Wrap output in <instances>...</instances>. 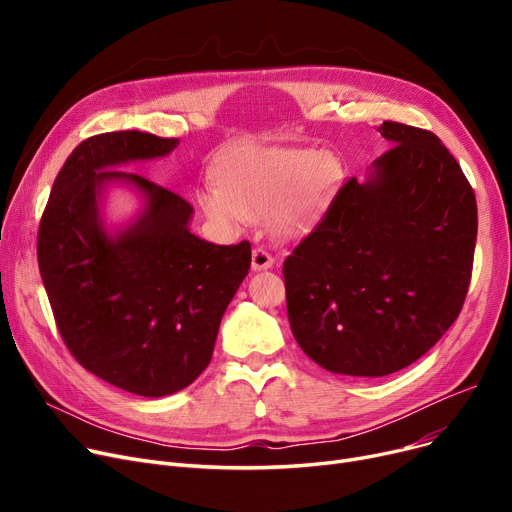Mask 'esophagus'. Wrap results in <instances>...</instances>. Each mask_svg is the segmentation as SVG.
I'll return each mask as SVG.
<instances>
[{
  "mask_svg": "<svg viewBox=\"0 0 512 512\" xmlns=\"http://www.w3.org/2000/svg\"><path fill=\"white\" fill-rule=\"evenodd\" d=\"M251 265L255 272H261V270H270V267L274 265V255L263 249V247H255L253 249V257H251Z\"/></svg>",
  "mask_w": 512,
  "mask_h": 512,
  "instance_id": "obj_1",
  "label": "esophagus"
}]
</instances>
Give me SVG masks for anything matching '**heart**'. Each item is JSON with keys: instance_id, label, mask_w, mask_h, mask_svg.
<instances>
[{"instance_id": "heart-1", "label": "heart", "mask_w": 512, "mask_h": 512, "mask_svg": "<svg viewBox=\"0 0 512 512\" xmlns=\"http://www.w3.org/2000/svg\"><path fill=\"white\" fill-rule=\"evenodd\" d=\"M340 178L332 153L240 145L220 161L218 182L203 184L199 203L224 228L272 218L286 232H301L326 211Z\"/></svg>"}]
</instances>
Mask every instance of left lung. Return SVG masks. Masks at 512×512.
I'll use <instances>...</instances> for the list:
<instances>
[{
  "mask_svg": "<svg viewBox=\"0 0 512 512\" xmlns=\"http://www.w3.org/2000/svg\"><path fill=\"white\" fill-rule=\"evenodd\" d=\"M392 147L348 178L284 259L290 330L328 371L409 367L459 317L473 272L475 193L434 132L384 122Z\"/></svg>",
  "mask_w": 512,
  "mask_h": 512,
  "instance_id": "1",
  "label": "left lung"
}]
</instances>
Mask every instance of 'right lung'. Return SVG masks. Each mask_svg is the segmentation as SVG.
Returning a JSON list of instances; mask_svg holds the SVG:
<instances>
[{
  "instance_id": "add662e5",
  "label": "right lung",
  "mask_w": 512,
  "mask_h": 512,
  "mask_svg": "<svg viewBox=\"0 0 512 512\" xmlns=\"http://www.w3.org/2000/svg\"><path fill=\"white\" fill-rule=\"evenodd\" d=\"M178 139L141 130L80 143L53 182L37 259L58 332L97 378L139 396H166L209 365L220 321L251 267V242L213 245L188 232L193 207L143 176L107 170L168 155ZM128 179L148 195L140 222L118 239L98 224L96 195Z\"/></svg>"
}]
</instances>
